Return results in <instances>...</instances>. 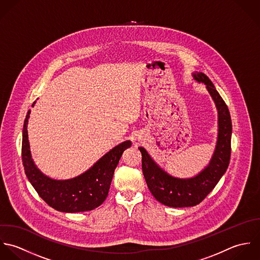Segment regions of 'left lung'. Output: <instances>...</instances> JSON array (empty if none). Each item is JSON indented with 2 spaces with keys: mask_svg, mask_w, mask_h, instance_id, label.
<instances>
[{
  "mask_svg": "<svg viewBox=\"0 0 260 260\" xmlns=\"http://www.w3.org/2000/svg\"><path fill=\"white\" fill-rule=\"evenodd\" d=\"M193 76L197 81L206 84L219 114L217 146L207 168L194 178L177 179L160 170L144 148H139L142 153L143 174L152 195L169 207H192L201 203L224 175L230 160L232 123L228 106L207 75L199 72Z\"/></svg>",
  "mask_w": 260,
  "mask_h": 260,
  "instance_id": "obj_1",
  "label": "left lung"
}]
</instances>
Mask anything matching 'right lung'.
Listing matches in <instances>:
<instances>
[{
    "label": "right lung",
    "mask_w": 260,
    "mask_h": 260,
    "mask_svg": "<svg viewBox=\"0 0 260 260\" xmlns=\"http://www.w3.org/2000/svg\"><path fill=\"white\" fill-rule=\"evenodd\" d=\"M29 110L23 127L22 160L25 174L38 195L55 210L67 213L84 212L102 205L107 197L114 170L123 151L131 147L129 141L114 147L82 175L65 181L44 176L34 165L29 148L27 124Z\"/></svg>",
    "instance_id": "right-lung-1"
}]
</instances>
